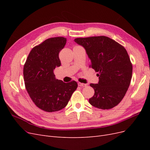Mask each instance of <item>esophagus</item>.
Here are the masks:
<instances>
[{
	"label": "esophagus",
	"mask_w": 150,
	"mask_h": 150,
	"mask_svg": "<svg viewBox=\"0 0 150 150\" xmlns=\"http://www.w3.org/2000/svg\"><path fill=\"white\" fill-rule=\"evenodd\" d=\"M78 86H81V87H86V86H87V84H84V83H78Z\"/></svg>",
	"instance_id": "34e87169"
}]
</instances>
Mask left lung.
<instances>
[{
	"instance_id": "left-lung-1",
	"label": "left lung",
	"mask_w": 150,
	"mask_h": 150,
	"mask_svg": "<svg viewBox=\"0 0 150 150\" xmlns=\"http://www.w3.org/2000/svg\"><path fill=\"white\" fill-rule=\"evenodd\" d=\"M74 41L86 50L98 74V84H90L94 89L89 99L94 107L109 110L117 106L128 91L132 77L133 66L125 48L106 36L76 38Z\"/></svg>"
}]
</instances>
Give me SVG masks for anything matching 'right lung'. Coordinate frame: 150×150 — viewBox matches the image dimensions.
Wrapping results in <instances>:
<instances>
[{"mask_svg": "<svg viewBox=\"0 0 150 150\" xmlns=\"http://www.w3.org/2000/svg\"><path fill=\"white\" fill-rule=\"evenodd\" d=\"M66 38H52L31 50L24 66L25 86L37 107L46 112L65 108L78 83L56 79L54 70L61 66L59 53L64 47Z\"/></svg>", "mask_w": 150, "mask_h": 150, "instance_id": "1", "label": "right lung"}]
</instances>
